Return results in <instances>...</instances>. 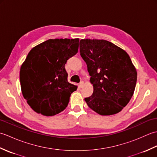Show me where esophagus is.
<instances>
[{"label": "esophagus", "instance_id": "1", "mask_svg": "<svg viewBox=\"0 0 157 157\" xmlns=\"http://www.w3.org/2000/svg\"><path fill=\"white\" fill-rule=\"evenodd\" d=\"M84 81H81V82H80V83H79V88H82V87H83V86H84Z\"/></svg>", "mask_w": 157, "mask_h": 157}]
</instances>
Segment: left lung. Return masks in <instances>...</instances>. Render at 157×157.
Returning <instances> with one entry per match:
<instances>
[{"mask_svg":"<svg viewBox=\"0 0 157 157\" xmlns=\"http://www.w3.org/2000/svg\"><path fill=\"white\" fill-rule=\"evenodd\" d=\"M80 55L87 65L93 84L88 106L101 115L118 113L134 94L137 71L124 50L105 40L82 39Z\"/></svg>","mask_w":157,"mask_h":157,"instance_id":"1","label":"left lung"}]
</instances>
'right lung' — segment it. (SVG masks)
Listing matches in <instances>:
<instances>
[{
    "mask_svg": "<svg viewBox=\"0 0 157 157\" xmlns=\"http://www.w3.org/2000/svg\"><path fill=\"white\" fill-rule=\"evenodd\" d=\"M79 38L49 39L33 48L19 73L22 94L34 111L53 116L68 105L77 86L67 81L65 65L78 51Z\"/></svg>",
    "mask_w": 157,
    "mask_h": 157,
    "instance_id": "1",
    "label": "right lung"
}]
</instances>
